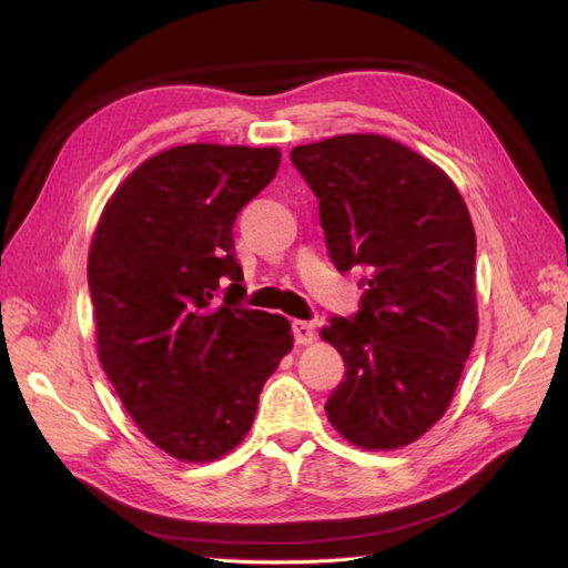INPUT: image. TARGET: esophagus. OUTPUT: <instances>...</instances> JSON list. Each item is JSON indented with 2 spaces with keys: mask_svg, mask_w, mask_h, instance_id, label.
I'll list each match as a JSON object with an SVG mask.
<instances>
[{
  "mask_svg": "<svg viewBox=\"0 0 568 568\" xmlns=\"http://www.w3.org/2000/svg\"><path fill=\"white\" fill-rule=\"evenodd\" d=\"M291 326H294V338H296V343H301V346L315 341V324L313 322L296 320Z\"/></svg>",
  "mask_w": 568,
  "mask_h": 568,
  "instance_id": "esophagus-1",
  "label": "esophagus"
}]
</instances>
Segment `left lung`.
<instances>
[{
	"label": "left lung",
	"mask_w": 568,
	"mask_h": 568,
	"mask_svg": "<svg viewBox=\"0 0 568 568\" xmlns=\"http://www.w3.org/2000/svg\"><path fill=\"white\" fill-rule=\"evenodd\" d=\"M291 163L320 199L336 270L367 272L357 313L322 329L346 363L326 417L359 448H403L448 409L476 338L469 211L440 168L388 136H332Z\"/></svg>",
	"instance_id": "1"
}]
</instances>
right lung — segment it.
I'll return each mask as SVG.
<instances>
[{
    "label": "right lung",
    "mask_w": 568,
    "mask_h": 568,
    "mask_svg": "<svg viewBox=\"0 0 568 568\" xmlns=\"http://www.w3.org/2000/svg\"><path fill=\"white\" fill-rule=\"evenodd\" d=\"M280 159L274 146L168 149L118 186L92 239L101 367L142 434L184 462L239 445L294 346L286 317L242 303L232 236Z\"/></svg>",
    "instance_id": "add662e5"
}]
</instances>
